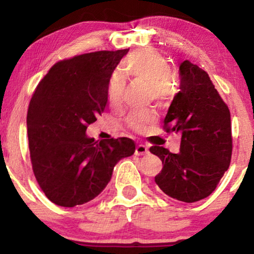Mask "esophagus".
I'll list each match as a JSON object with an SVG mask.
<instances>
[{
  "label": "esophagus",
  "mask_w": 254,
  "mask_h": 254,
  "mask_svg": "<svg viewBox=\"0 0 254 254\" xmlns=\"http://www.w3.org/2000/svg\"><path fill=\"white\" fill-rule=\"evenodd\" d=\"M136 155H144V154H148L149 153V150H148V147L144 144H138L136 147V150H135Z\"/></svg>",
  "instance_id": "1"
}]
</instances>
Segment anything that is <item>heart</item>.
<instances>
[{"label": "heart", "mask_w": 254, "mask_h": 254, "mask_svg": "<svg viewBox=\"0 0 254 254\" xmlns=\"http://www.w3.org/2000/svg\"><path fill=\"white\" fill-rule=\"evenodd\" d=\"M122 71L127 77L147 81L149 84V95L159 100L167 99L174 90L170 63L154 49H142L130 54L122 65ZM124 87L125 81L122 75L115 74L110 78L107 95L111 105L119 104ZM156 121V113L151 110L133 111L127 117V127L137 132L147 130L155 124Z\"/></svg>", "instance_id": "b5f03b06"}]
</instances>
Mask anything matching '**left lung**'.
<instances>
[{
	"label": "left lung",
	"mask_w": 254,
	"mask_h": 254,
	"mask_svg": "<svg viewBox=\"0 0 254 254\" xmlns=\"http://www.w3.org/2000/svg\"><path fill=\"white\" fill-rule=\"evenodd\" d=\"M180 90L164 121L166 132L182 135L179 153L153 145L161 159L155 183L167 196L185 203L206 198L232 159L230 112L208 72L190 61L180 64Z\"/></svg>",
	"instance_id": "1"
}]
</instances>
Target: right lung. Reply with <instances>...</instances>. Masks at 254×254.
Instances as JSON below:
<instances>
[{
    "label": "right lung",
    "instance_id": "1",
    "mask_svg": "<svg viewBox=\"0 0 254 254\" xmlns=\"http://www.w3.org/2000/svg\"><path fill=\"white\" fill-rule=\"evenodd\" d=\"M95 51L60 61L38 83L27 112L30 156L40 189L65 208L94 199L115 166L135 153L127 137L95 141L86 135L107 104L112 72L127 54Z\"/></svg>",
    "mask_w": 254,
    "mask_h": 254
}]
</instances>
